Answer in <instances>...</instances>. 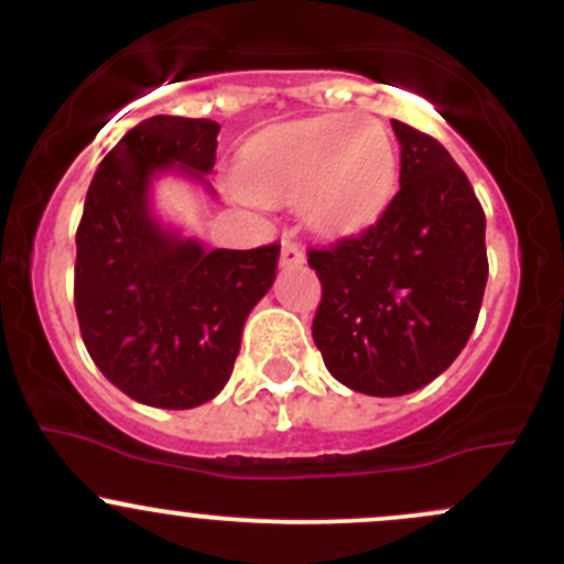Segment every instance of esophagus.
Returning a JSON list of instances; mask_svg holds the SVG:
<instances>
[{
  "label": "esophagus",
  "instance_id": "obj_1",
  "mask_svg": "<svg viewBox=\"0 0 564 564\" xmlns=\"http://www.w3.org/2000/svg\"><path fill=\"white\" fill-rule=\"evenodd\" d=\"M302 262H304L302 246H296L294 241H286V238H283V243H281V264H283V268H289V264H302Z\"/></svg>",
  "mask_w": 564,
  "mask_h": 564
}]
</instances>
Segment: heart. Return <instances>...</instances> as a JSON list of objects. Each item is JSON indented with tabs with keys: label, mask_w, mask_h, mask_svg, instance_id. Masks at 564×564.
<instances>
[{
	"label": "heart",
	"mask_w": 564,
	"mask_h": 564,
	"mask_svg": "<svg viewBox=\"0 0 564 564\" xmlns=\"http://www.w3.org/2000/svg\"><path fill=\"white\" fill-rule=\"evenodd\" d=\"M246 193L268 204H296L323 232L371 223L392 198L398 151L373 119L318 116L257 134L241 156Z\"/></svg>",
	"instance_id": "obj_1"
}]
</instances>
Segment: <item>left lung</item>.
Instances as JSON below:
<instances>
[{"mask_svg":"<svg viewBox=\"0 0 564 564\" xmlns=\"http://www.w3.org/2000/svg\"><path fill=\"white\" fill-rule=\"evenodd\" d=\"M400 191L358 236L307 251L321 278L313 339L334 379L398 398L422 390L475 332L488 283L485 212L432 134L392 121Z\"/></svg>","mask_w":564,"mask_h":564,"instance_id":"1","label":"left lung"}]
</instances>
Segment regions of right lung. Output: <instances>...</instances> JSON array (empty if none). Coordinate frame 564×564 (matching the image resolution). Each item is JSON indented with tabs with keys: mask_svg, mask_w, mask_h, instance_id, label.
I'll use <instances>...</instances> for the list:
<instances>
[{
	"mask_svg": "<svg viewBox=\"0 0 564 564\" xmlns=\"http://www.w3.org/2000/svg\"><path fill=\"white\" fill-rule=\"evenodd\" d=\"M219 124L151 116L111 148L76 230L74 304L89 358L138 403L185 411L230 379L246 315L273 286L281 243L206 251L148 212L156 172L204 180Z\"/></svg>",
	"mask_w": 564,
	"mask_h": 564,
	"instance_id": "1",
	"label": "right lung"
}]
</instances>
